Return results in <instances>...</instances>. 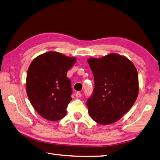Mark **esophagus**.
Here are the masks:
<instances>
[{"mask_svg":"<svg viewBox=\"0 0 160 160\" xmlns=\"http://www.w3.org/2000/svg\"><path fill=\"white\" fill-rule=\"evenodd\" d=\"M75 97H78V98H80V97H82V94H81V93L78 92H76V94H75Z\"/></svg>","mask_w":160,"mask_h":160,"instance_id":"1","label":"esophagus"}]
</instances>
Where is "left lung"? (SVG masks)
<instances>
[{"label":"left lung","mask_w":160,"mask_h":160,"mask_svg":"<svg viewBox=\"0 0 160 160\" xmlns=\"http://www.w3.org/2000/svg\"><path fill=\"white\" fill-rule=\"evenodd\" d=\"M88 63L94 79V88L88 101L89 114L101 124L120 120L137 98L138 77L127 58L109 54L100 59L90 58Z\"/></svg>","instance_id":"obj_1"}]
</instances>
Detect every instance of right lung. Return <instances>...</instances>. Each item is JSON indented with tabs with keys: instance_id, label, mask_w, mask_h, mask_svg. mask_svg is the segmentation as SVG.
<instances>
[{
	"instance_id": "obj_1",
	"label": "right lung",
	"mask_w": 160,
	"mask_h": 160,
	"mask_svg": "<svg viewBox=\"0 0 160 160\" xmlns=\"http://www.w3.org/2000/svg\"><path fill=\"white\" fill-rule=\"evenodd\" d=\"M75 59L49 52L37 57L27 75L28 98L39 115L50 121L59 120L72 100L71 80L66 76Z\"/></svg>"
}]
</instances>
